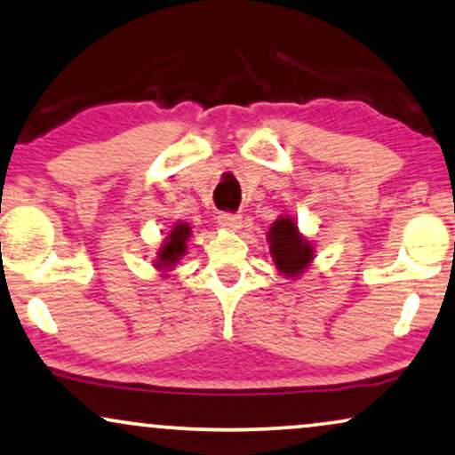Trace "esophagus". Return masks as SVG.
Segmentation results:
<instances>
[{"label":"esophagus","mask_w":455,"mask_h":455,"mask_svg":"<svg viewBox=\"0 0 455 455\" xmlns=\"http://www.w3.org/2000/svg\"><path fill=\"white\" fill-rule=\"evenodd\" d=\"M217 223H220L221 228L229 229V232H238L242 228V217L238 213H220L217 215Z\"/></svg>","instance_id":"obj_1"}]
</instances>
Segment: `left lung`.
<instances>
[{
  "instance_id": "left-lung-1",
  "label": "left lung",
  "mask_w": 455,
  "mask_h": 455,
  "mask_svg": "<svg viewBox=\"0 0 455 455\" xmlns=\"http://www.w3.org/2000/svg\"><path fill=\"white\" fill-rule=\"evenodd\" d=\"M269 249L282 274L297 275L314 259V249L288 217H280L269 229Z\"/></svg>"
}]
</instances>
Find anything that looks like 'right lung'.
<instances>
[{
	"label": "right lung",
	"instance_id": "obj_1",
	"mask_svg": "<svg viewBox=\"0 0 455 455\" xmlns=\"http://www.w3.org/2000/svg\"><path fill=\"white\" fill-rule=\"evenodd\" d=\"M190 238V226L188 223H180L171 229L167 238H164V244L161 246V252H158V267H171V265L177 263V259L186 252V240Z\"/></svg>",
	"mask_w": 455,
	"mask_h": 455
}]
</instances>
